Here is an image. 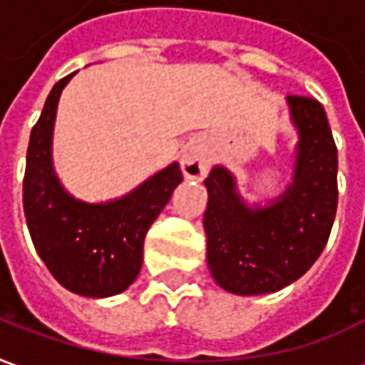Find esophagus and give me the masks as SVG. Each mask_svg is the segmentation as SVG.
<instances>
[{
  "label": "esophagus",
  "instance_id": "34e87169",
  "mask_svg": "<svg viewBox=\"0 0 365 365\" xmlns=\"http://www.w3.org/2000/svg\"><path fill=\"white\" fill-rule=\"evenodd\" d=\"M209 170V158L199 148H190L182 156V172L190 180H201Z\"/></svg>",
  "mask_w": 365,
  "mask_h": 365
}]
</instances>
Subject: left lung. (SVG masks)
I'll list each match as a JSON object with an SVG mask.
<instances>
[{
    "mask_svg": "<svg viewBox=\"0 0 365 365\" xmlns=\"http://www.w3.org/2000/svg\"><path fill=\"white\" fill-rule=\"evenodd\" d=\"M287 101L301 140L282 197L248 209L225 168L205 180L207 262L222 289L237 295L274 293L299 279L324 250L336 217L338 150L324 107L314 97Z\"/></svg>",
    "mask_w": 365,
    "mask_h": 365,
    "instance_id": "obj_1",
    "label": "left lung"
}]
</instances>
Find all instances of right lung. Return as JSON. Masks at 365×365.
<instances>
[{"mask_svg":"<svg viewBox=\"0 0 365 365\" xmlns=\"http://www.w3.org/2000/svg\"><path fill=\"white\" fill-rule=\"evenodd\" d=\"M72 76L54 83L31 130L23 209L36 252L56 282L78 295L109 297L136 279L144 237L183 175L174 162L111 203L90 205L70 197L52 170L51 143L58 97Z\"/></svg>","mask_w":365,"mask_h":365,"instance_id":"add662e5","label":"right lung"}]
</instances>
